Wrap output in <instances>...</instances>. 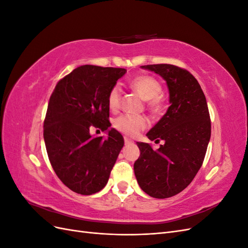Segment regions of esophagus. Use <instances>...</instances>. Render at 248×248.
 Wrapping results in <instances>:
<instances>
[{"instance_id": "esophagus-1", "label": "esophagus", "mask_w": 248, "mask_h": 248, "mask_svg": "<svg viewBox=\"0 0 248 248\" xmlns=\"http://www.w3.org/2000/svg\"><path fill=\"white\" fill-rule=\"evenodd\" d=\"M124 142H125V145H130V144H132V140H130L128 138H124Z\"/></svg>"}]
</instances>
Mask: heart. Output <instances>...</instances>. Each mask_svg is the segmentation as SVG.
Here are the masks:
<instances>
[{
  "instance_id": "b5f03b06",
  "label": "heart",
  "mask_w": 248,
  "mask_h": 248,
  "mask_svg": "<svg viewBox=\"0 0 248 248\" xmlns=\"http://www.w3.org/2000/svg\"><path fill=\"white\" fill-rule=\"evenodd\" d=\"M130 88L142 99L147 100L148 108L153 114L161 110L159 95L161 93L160 82L151 76H139L131 79ZM121 104V88L119 85L112 87L108 95V106L110 110L117 111ZM148 126V120L144 116L121 115L115 119L114 127L128 137H137Z\"/></svg>"
}]
</instances>
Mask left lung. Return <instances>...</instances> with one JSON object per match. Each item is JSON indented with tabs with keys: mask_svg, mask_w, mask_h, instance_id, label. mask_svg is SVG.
Instances as JSON below:
<instances>
[{
	"mask_svg": "<svg viewBox=\"0 0 248 248\" xmlns=\"http://www.w3.org/2000/svg\"><path fill=\"white\" fill-rule=\"evenodd\" d=\"M141 68L167 81L170 106L147 133L155 142L163 140L159 149L137 142L140 155L134 162V175L150 197L167 199L185 189L198 174L211 137V121L205 94L190 72L170 64Z\"/></svg>",
	"mask_w": 248,
	"mask_h": 248,
	"instance_id": "8db88e82",
	"label": "left lung"
}]
</instances>
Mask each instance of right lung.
<instances>
[{
  "mask_svg": "<svg viewBox=\"0 0 248 248\" xmlns=\"http://www.w3.org/2000/svg\"><path fill=\"white\" fill-rule=\"evenodd\" d=\"M126 72L82 65L59 80L50 96L44 142L57 176L74 192L90 196L100 191L124 146L122 134L109 128L108 95ZM95 128L107 131L109 137H93Z\"/></svg>",
  "mask_w": 248,
  "mask_h": 248,
  "instance_id": "add662e5",
  "label": "right lung"
}]
</instances>
